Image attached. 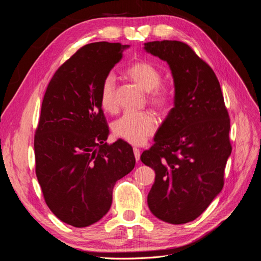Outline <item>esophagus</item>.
<instances>
[{
  "mask_svg": "<svg viewBox=\"0 0 261 261\" xmlns=\"http://www.w3.org/2000/svg\"><path fill=\"white\" fill-rule=\"evenodd\" d=\"M133 151H134V155H135L136 161H139V159H140V150L135 147L133 149Z\"/></svg>",
  "mask_w": 261,
  "mask_h": 261,
  "instance_id": "obj_1",
  "label": "esophagus"
}]
</instances>
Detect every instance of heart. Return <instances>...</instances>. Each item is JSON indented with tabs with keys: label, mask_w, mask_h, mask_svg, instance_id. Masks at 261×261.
Returning <instances> with one entry per match:
<instances>
[{
	"label": "heart",
	"mask_w": 261,
	"mask_h": 261,
	"mask_svg": "<svg viewBox=\"0 0 261 261\" xmlns=\"http://www.w3.org/2000/svg\"><path fill=\"white\" fill-rule=\"evenodd\" d=\"M125 76L147 91V100L159 112L165 113L173 106L174 88L173 86L161 82V70L151 63L138 61L133 63L124 72ZM100 105L107 112L116 110L115 81L113 76H107L100 86ZM156 129V121L149 112H125L112 124L114 135L133 145H140L152 136Z\"/></svg>",
	"instance_id": "obj_1"
}]
</instances>
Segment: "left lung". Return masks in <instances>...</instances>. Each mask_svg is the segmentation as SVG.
<instances>
[{
    "label": "left lung",
    "instance_id": "1",
    "mask_svg": "<svg viewBox=\"0 0 261 261\" xmlns=\"http://www.w3.org/2000/svg\"><path fill=\"white\" fill-rule=\"evenodd\" d=\"M145 49L168 62L175 85L174 108L140 156L155 172L148 206L164 222L184 224L223 188L232 151L230 117L215 72L192 46L163 40L147 42Z\"/></svg>",
    "mask_w": 261,
    "mask_h": 261
}]
</instances>
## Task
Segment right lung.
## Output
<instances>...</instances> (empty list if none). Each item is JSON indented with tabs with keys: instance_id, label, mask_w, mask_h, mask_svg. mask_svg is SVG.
Instances as JSON below:
<instances>
[{
	"instance_id": "right-lung-1",
	"label": "right lung",
	"mask_w": 261,
	"mask_h": 261,
	"mask_svg": "<svg viewBox=\"0 0 261 261\" xmlns=\"http://www.w3.org/2000/svg\"><path fill=\"white\" fill-rule=\"evenodd\" d=\"M128 45H84L58 68L46 87L35 134L36 175L43 198L61 221L96 223L109 211L116 180L135 167L124 140L109 145L100 86Z\"/></svg>"
}]
</instances>
